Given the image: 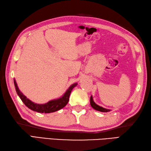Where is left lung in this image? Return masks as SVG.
I'll list each match as a JSON object with an SVG mask.
<instances>
[{
	"mask_svg": "<svg viewBox=\"0 0 151 151\" xmlns=\"http://www.w3.org/2000/svg\"><path fill=\"white\" fill-rule=\"evenodd\" d=\"M90 104L93 108L95 109V110H96L99 111L108 112V111H110V110H108V109L102 108V107L100 106L97 105V104H95V102L93 101V99L92 96H91V97H90Z\"/></svg>",
	"mask_w": 151,
	"mask_h": 151,
	"instance_id": "left-lung-1",
	"label": "left lung"
}]
</instances>
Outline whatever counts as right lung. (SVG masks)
Instances as JSON below:
<instances>
[{
  "mask_svg": "<svg viewBox=\"0 0 151 151\" xmlns=\"http://www.w3.org/2000/svg\"><path fill=\"white\" fill-rule=\"evenodd\" d=\"M14 85L15 88L16 92H17L19 97H20L22 102L27 106L30 108V110H33L34 111L39 112V113H52V112L56 111L58 110H60V109L65 107L66 104L68 103L69 96L71 92L72 89L76 86L77 83H75V84H72L70 87L68 88V89L66 91L65 93L63 94L62 97L59 99H54L52 101H50L49 102H47L45 104H36L34 102H32L29 99H27L26 96H24L19 89V88L17 86V83L15 82V80L14 79Z\"/></svg>",
  "mask_w": 151,
  "mask_h": 151,
  "instance_id": "obj_1",
  "label": "right lung"
}]
</instances>
